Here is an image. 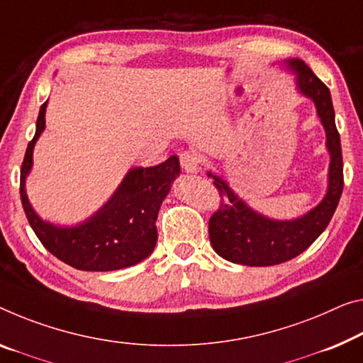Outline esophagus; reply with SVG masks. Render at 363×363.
<instances>
[{
  "label": "esophagus",
  "instance_id": "obj_1",
  "mask_svg": "<svg viewBox=\"0 0 363 363\" xmlns=\"http://www.w3.org/2000/svg\"><path fill=\"white\" fill-rule=\"evenodd\" d=\"M180 164L182 169L188 172V174H194V172L199 170L201 157L194 150H185V152L180 154Z\"/></svg>",
  "mask_w": 363,
  "mask_h": 363
}]
</instances>
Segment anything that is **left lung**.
<instances>
[{"instance_id":"left-lung-1","label":"left lung","mask_w":363,"mask_h":363,"mask_svg":"<svg viewBox=\"0 0 363 363\" xmlns=\"http://www.w3.org/2000/svg\"><path fill=\"white\" fill-rule=\"evenodd\" d=\"M286 65L297 74V87L316 105L318 116L326 131L330 150L328 191L320 204L294 220H274L256 213L243 203L230 186L209 172L219 191L220 206L209 219V238L214 252L230 263L245 266H274L303 253L330 224L344 188L342 150L330 89L300 60H287Z\"/></svg>"}]
</instances>
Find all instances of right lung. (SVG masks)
Wrapping results in <instances>:
<instances>
[{
    "label": "right lung",
    "instance_id": "obj_1",
    "mask_svg": "<svg viewBox=\"0 0 363 363\" xmlns=\"http://www.w3.org/2000/svg\"><path fill=\"white\" fill-rule=\"evenodd\" d=\"M47 102L38 111L35 136L27 146L21 167V201L27 220L50 253L81 271H115L135 266L154 252L157 242V214L180 175L177 155L155 167H138L128 172L107 204L82 224L58 227L42 220L32 209L26 193V177L32 169L37 139L45 130Z\"/></svg>",
    "mask_w": 363,
    "mask_h": 363
}]
</instances>
